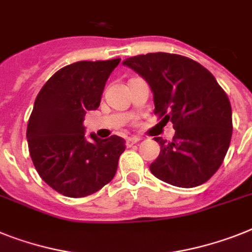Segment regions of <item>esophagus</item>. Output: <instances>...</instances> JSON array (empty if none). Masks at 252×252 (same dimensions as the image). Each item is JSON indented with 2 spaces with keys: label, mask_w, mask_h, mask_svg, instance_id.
I'll return each mask as SVG.
<instances>
[{
  "label": "esophagus",
  "mask_w": 252,
  "mask_h": 252,
  "mask_svg": "<svg viewBox=\"0 0 252 252\" xmlns=\"http://www.w3.org/2000/svg\"><path fill=\"white\" fill-rule=\"evenodd\" d=\"M139 142V138H137V137H129V138H126V147H132V146H134L136 143Z\"/></svg>",
  "instance_id": "1"
}]
</instances>
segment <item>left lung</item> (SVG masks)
I'll return each mask as SVG.
<instances>
[{"label":"left lung","instance_id":"8db88e82","mask_svg":"<svg viewBox=\"0 0 252 252\" xmlns=\"http://www.w3.org/2000/svg\"><path fill=\"white\" fill-rule=\"evenodd\" d=\"M149 83L154 113L173 123L166 142L155 137L160 154L150 170L160 181L182 188L200 186L214 175L229 149L232 107L214 75L181 55L156 52L123 61Z\"/></svg>","mask_w":252,"mask_h":252}]
</instances>
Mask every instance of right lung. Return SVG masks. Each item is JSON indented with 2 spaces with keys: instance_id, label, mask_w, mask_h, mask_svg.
I'll return each instance as SVG.
<instances>
[{
  "instance_id": "right-lung-1",
  "label": "right lung",
  "mask_w": 252,
  "mask_h": 252,
  "mask_svg": "<svg viewBox=\"0 0 252 252\" xmlns=\"http://www.w3.org/2000/svg\"><path fill=\"white\" fill-rule=\"evenodd\" d=\"M120 59L78 61L46 82L27 128L29 152L38 174L67 197H84L107 185L118 169L126 141L86 137L84 115L100 106L103 88Z\"/></svg>"
}]
</instances>
